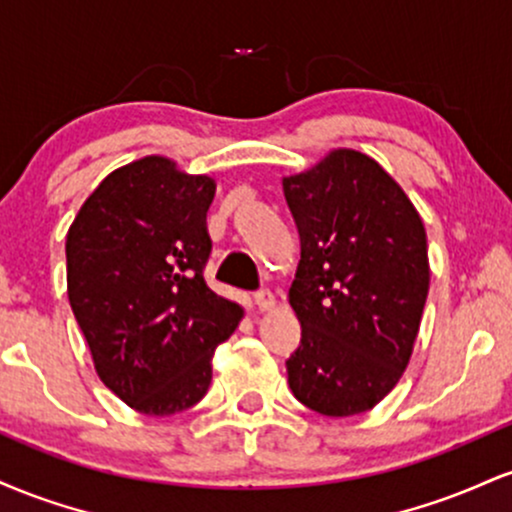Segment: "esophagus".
<instances>
[{
    "label": "esophagus",
    "mask_w": 512,
    "mask_h": 512,
    "mask_svg": "<svg viewBox=\"0 0 512 512\" xmlns=\"http://www.w3.org/2000/svg\"><path fill=\"white\" fill-rule=\"evenodd\" d=\"M274 293L269 291V289H260L255 293V305L260 310H272L274 308Z\"/></svg>",
    "instance_id": "obj_1"
}]
</instances>
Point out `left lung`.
Instances as JSON below:
<instances>
[{
  "instance_id": "1",
  "label": "left lung",
  "mask_w": 512,
  "mask_h": 512,
  "mask_svg": "<svg viewBox=\"0 0 512 512\" xmlns=\"http://www.w3.org/2000/svg\"><path fill=\"white\" fill-rule=\"evenodd\" d=\"M284 197L301 238L289 387L317 414H361L409 363L431 279L424 223L402 187L351 149L284 178Z\"/></svg>"
}]
</instances>
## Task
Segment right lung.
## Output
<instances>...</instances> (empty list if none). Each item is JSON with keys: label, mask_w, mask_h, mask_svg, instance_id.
Wrapping results in <instances>:
<instances>
[{"label": "right lung", "mask_w": 512, "mask_h": 512, "mask_svg": "<svg viewBox=\"0 0 512 512\" xmlns=\"http://www.w3.org/2000/svg\"><path fill=\"white\" fill-rule=\"evenodd\" d=\"M214 180L161 156L115 170L67 233V291L98 375L149 416L207 395L211 356L238 327L240 305L204 281Z\"/></svg>", "instance_id": "1"}]
</instances>
